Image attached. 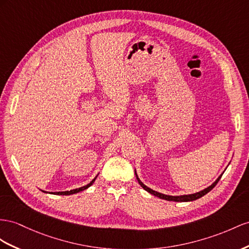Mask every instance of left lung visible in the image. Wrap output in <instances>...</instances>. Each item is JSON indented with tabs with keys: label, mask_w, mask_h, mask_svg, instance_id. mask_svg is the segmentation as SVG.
Here are the masks:
<instances>
[{
	"label": "left lung",
	"mask_w": 249,
	"mask_h": 249,
	"mask_svg": "<svg viewBox=\"0 0 249 249\" xmlns=\"http://www.w3.org/2000/svg\"><path fill=\"white\" fill-rule=\"evenodd\" d=\"M136 177H137V180H138L140 185H141L146 191H148L149 194L154 195V196H158V197H160V199L167 200V201H175V202H188V201H195V200H196V199H199V197H201V196H205L207 193H209V191L212 190V189L216 185V184H218L219 180L221 179L222 175H221V176L218 178V179H216V181H215L213 184H212V185H210L209 187L205 188L204 190H201V191H199V193H196V194H193V195H184V196H167V195L160 194V193H158V191L152 190V189H150L149 187L144 185V184H143L141 181H140V179L138 178L137 174H136Z\"/></svg>",
	"instance_id": "8db88e82"
}]
</instances>
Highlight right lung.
Returning <instances> with one entry per match:
<instances>
[{"label":"right lung","instance_id":"1","mask_svg":"<svg viewBox=\"0 0 249 249\" xmlns=\"http://www.w3.org/2000/svg\"><path fill=\"white\" fill-rule=\"evenodd\" d=\"M94 180H95V178L94 179L89 183V184H87L86 186H83V187H80V188H76V189H72V190H69V191H58V193H54V195H61V196H69V195H73V194H76V193H80V191H82V190H84V189H86V188H88L89 186L90 185H92V183L94 182ZM44 193H45V191H44Z\"/></svg>","mask_w":249,"mask_h":249}]
</instances>
